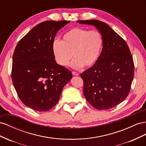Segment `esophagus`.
<instances>
[{
  "mask_svg": "<svg viewBox=\"0 0 146 146\" xmlns=\"http://www.w3.org/2000/svg\"><path fill=\"white\" fill-rule=\"evenodd\" d=\"M72 74H73V75H74V76H78L79 75V73L76 72H73Z\"/></svg>",
  "mask_w": 146,
  "mask_h": 146,
  "instance_id": "34e87169",
  "label": "esophagus"
}]
</instances>
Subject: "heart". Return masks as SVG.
Masks as SVG:
<instances>
[{"mask_svg":"<svg viewBox=\"0 0 146 146\" xmlns=\"http://www.w3.org/2000/svg\"><path fill=\"white\" fill-rule=\"evenodd\" d=\"M102 46L103 38L98 31L74 27L65 33L62 41H53L52 51L57 64L62 66L69 64L73 55L72 66L80 69L96 63Z\"/></svg>","mask_w":146,"mask_h":146,"instance_id":"heart-1","label":"heart"}]
</instances>
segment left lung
<instances>
[{"instance_id":"1","label":"left lung","mask_w":146,"mask_h":146,"mask_svg":"<svg viewBox=\"0 0 146 146\" xmlns=\"http://www.w3.org/2000/svg\"><path fill=\"white\" fill-rule=\"evenodd\" d=\"M77 22L94 26L103 38V49L96 63L81 74L84 97L97 110L111 109L130 93L135 71L130 49L107 24L97 19Z\"/></svg>"}]
</instances>
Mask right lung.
I'll use <instances>...</instances> for the list:
<instances>
[{"instance_id": "1", "label": "right lung", "mask_w": 146, "mask_h": 146, "mask_svg": "<svg viewBox=\"0 0 146 146\" xmlns=\"http://www.w3.org/2000/svg\"><path fill=\"white\" fill-rule=\"evenodd\" d=\"M70 21H46L19 40L13 56L11 79L19 99L32 110L44 112L58 102L72 73L58 65L52 43L58 31Z\"/></svg>"}]
</instances>
